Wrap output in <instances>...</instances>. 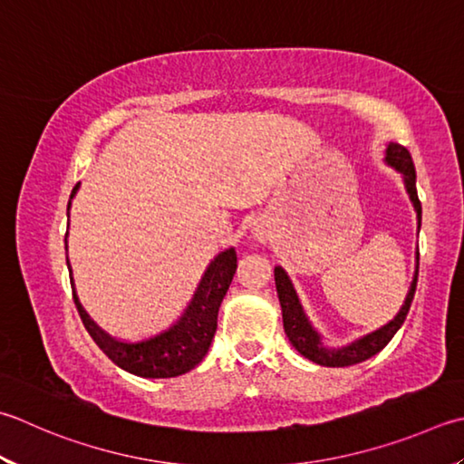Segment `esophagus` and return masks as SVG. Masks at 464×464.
Segmentation results:
<instances>
[{
	"mask_svg": "<svg viewBox=\"0 0 464 464\" xmlns=\"http://www.w3.org/2000/svg\"><path fill=\"white\" fill-rule=\"evenodd\" d=\"M253 237L257 241H267L269 239V231L266 223H256L253 225Z\"/></svg>",
	"mask_w": 464,
	"mask_h": 464,
	"instance_id": "34e87169",
	"label": "esophagus"
}]
</instances>
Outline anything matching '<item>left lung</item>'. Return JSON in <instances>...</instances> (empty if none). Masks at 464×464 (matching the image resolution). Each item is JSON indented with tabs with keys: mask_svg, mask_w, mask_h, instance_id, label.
<instances>
[{
	"mask_svg": "<svg viewBox=\"0 0 464 464\" xmlns=\"http://www.w3.org/2000/svg\"><path fill=\"white\" fill-rule=\"evenodd\" d=\"M386 162L402 175L406 193H408V197H411V201L414 205L416 219H419V229H420L422 205L419 201V193H416V170H414V162H412L411 152H408L402 144L390 142L386 149ZM416 281H419V251H416L414 279L411 284V289H408L404 305L401 307V312L396 314L394 320L382 325L380 330L364 335V338L348 343V346L328 348V346H324L322 335L315 332L312 322L307 320L304 307H302V304H299V297L295 294L294 284L289 281L287 274L279 266L276 267V287H277V295H279V304H281V314H284V330L287 334L289 342H292V346L299 353H302L304 358L312 360L320 366H328V368H343V366L360 364V362L376 356L380 350H384L386 343L394 338V334L401 330V325L406 320L408 310H411V304L414 299Z\"/></svg>",
	"mask_w": 464,
	"mask_h": 464,
	"instance_id": "8db88e82",
	"label": "left lung"
}]
</instances>
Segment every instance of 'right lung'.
<instances>
[{"instance_id":"1","label":"right lung","mask_w":464,"mask_h":464,"mask_svg":"<svg viewBox=\"0 0 464 464\" xmlns=\"http://www.w3.org/2000/svg\"><path fill=\"white\" fill-rule=\"evenodd\" d=\"M78 187L80 185L72 190L70 198L76 195ZM70 205L72 203H68V211ZM235 269H237V253L233 247L221 251L208 263L183 315L170 328L134 342L112 338L111 334L100 330L78 302L76 292L74 304L88 334L118 368L142 378H175L193 370L208 352L217 332V314L231 285ZM70 284L74 289V281L70 279Z\"/></svg>"}]
</instances>
